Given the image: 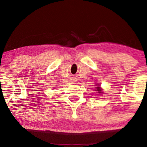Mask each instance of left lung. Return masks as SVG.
Instances as JSON below:
<instances>
[{
  "label": "left lung",
  "mask_w": 147,
  "mask_h": 147,
  "mask_svg": "<svg viewBox=\"0 0 147 147\" xmlns=\"http://www.w3.org/2000/svg\"><path fill=\"white\" fill-rule=\"evenodd\" d=\"M97 87H95V91L98 92V95H102L103 94V89L100 87V84H96Z\"/></svg>",
  "instance_id": "left-lung-1"
}]
</instances>
